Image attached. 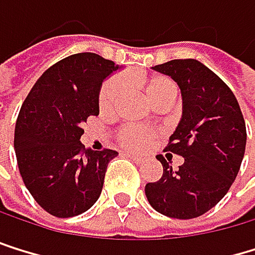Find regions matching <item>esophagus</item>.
<instances>
[{"label": "esophagus", "mask_w": 255, "mask_h": 255, "mask_svg": "<svg viewBox=\"0 0 255 255\" xmlns=\"http://www.w3.org/2000/svg\"><path fill=\"white\" fill-rule=\"evenodd\" d=\"M127 157H130L131 160H134V162H137V163L143 162V157H140V156H136V154H133V153H127Z\"/></svg>", "instance_id": "obj_1"}]
</instances>
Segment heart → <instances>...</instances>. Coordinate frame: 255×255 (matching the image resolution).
I'll use <instances>...</instances> for the list:
<instances>
[{
  "label": "heart",
  "mask_w": 255,
  "mask_h": 255,
  "mask_svg": "<svg viewBox=\"0 0 255 255\" xmlns=\"http://www.w3.org/2000/svg\"><path fill=\"white\" fill-rule=\"evenodd\" d=\"M145 96L153 105H157L159 102L165 101H174L177 95V87L174 81L170 78L162 76V75H154L150 78H145L140 81ZM125 95V82L119 76H113L107 79L99 92V109L101 112H113L119 102L122 101ZM157 131L151 128H143L139 125H124L122 128L118 131V140L121 142L122 146L128 148L131 151H145L151 142L156 139Z\"/></svg>",
  "instance_id": "heart-1"
}]
</instances>
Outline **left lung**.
<instances>
[{
	"label": "left lung",
	"instance_id": "1",
	"mask_svg": "<svg viewBox=\"0 0 255 255\" xmlns=\"http://www.w3.org/2000/svg\"><path fill=\"white\" fill-rule=\"evenodd\" d=\"M153 68L180 87L182 119L163 151L185 160L173 170L157 154L163 174L145 185V194L163 216L194 219L217 205L236 180L247 145L245 119L230 87L202 62L173 59Z\"/></svg>",
	"mask_w": 255,
	"mask_h": 255
}]
</instances>
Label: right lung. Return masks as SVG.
<instances>
[{
	"mask_svg": "<svg viewBox=\"0 0 255 255\" xmlns=\"http://www.w3.org/2000/svg\"><path fill=\"white\" fill-rule=\"evenodd\" d=\"M118 65L96 53L70 55L41 75L21 105L15 153L22 182L39 207L73 217L99 199L109 162L118 151L85 150L82 125L99 115L102 81Z\"/></svg>",
	"mask_w": 255,
	"mask_h": 255,
	"instance_id": "add662e5",
	"label": "right lung"
}]
</instances>
